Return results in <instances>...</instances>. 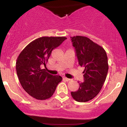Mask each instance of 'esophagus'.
Returning <instances> with one entry per match:
<instances>
[{
  "instance_id": "1",
  "label": "esophagus",
  "mask_w": 127,
  "mask_h": 127,
  "mask_svg": "<svg viewBox=\"0 0 127 127\" xmlns=\"http://www.w3.org/2000/svg\"><path fill=\"white\" fill-rule=\"evenodd\" d=\"M64 79L65 81H67V82H68V81H70L71 80L70 79H68L67 78H66V77H64Z\"/></svg>"
}]
</instances>
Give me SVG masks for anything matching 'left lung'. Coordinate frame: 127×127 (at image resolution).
Masks as SVG:
<instances>
[{"label": "left lung", "instance_id": "8db88e82", "mask_svg": "<svg viewBox=\"0 0 127 127\" xmlns=\"http://www.w3.org/2000/svg\"><path fill=\"white\" fill-rule=\"evenodd\" d=\"M70 38L79 64L85 68L84 81L71 95L76 101L87 102L98 94L105 82L109 69L107 56L103 47L87 37L76 36Z\"/></svg>", "mask_w": 127, "mask_h": 127}]
</instances>
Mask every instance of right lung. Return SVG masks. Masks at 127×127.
<instances>
[{
	"label": "right lung",
	"mask_w": 127,
	"mask_h": 127,
	"mask_svg": "<svg viewBox=\"0 0 127 127\" xmlns=\"http://www.w3.org/2000/svg\"><path fill=\"white\" fill-rule=\"evenodd\" d=\"M66 39L64 36L39 37L27 45L18 55L17 76L23 89L33 98L40 100L50 98L62 81L60 76L50 75L41 66H46L52 51Z\"/></svg>",
	"instance_id": "right-lung-1"
}]
</instances>
